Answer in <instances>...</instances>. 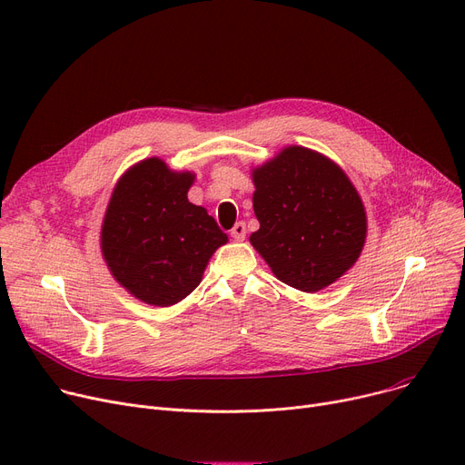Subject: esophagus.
Returning a JSON list of instances; mask_svg holds the SVG:
<instances>
[{
  "label": "esophagus",
  "mask_w": 465,
  "mask_h": 465,
  "mask_svg": "<svg viewBox=\"0 0 465 465\" xmlns=\"http://www.w3.org/2000/svg\"><path fill=\"white\" fill-rule=\"evenodd\" d=\"M232 237L235 239V241H242L245 239V235H247V226H245V223H235V226L232 228Z\"/></svg>",
  "instance_id": "esophagus-1"
}]
</instances>
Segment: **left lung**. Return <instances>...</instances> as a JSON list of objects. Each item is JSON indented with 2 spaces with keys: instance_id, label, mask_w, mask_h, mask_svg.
Masks as SVG:
<instances>
[{
  "instance_id": "left-lung-1",
  "label": "left lung",
  "mask_w": 465,
  "mask_h": 465,
  "mask_svg": "<svg viewBox=\"0 0 465 465\" xmlns=\"http://www.w3.org/2000/svg\"><path fill=\"white\" fill-rule=\"evenodd\" d=\"M252 247L275 277L302 292H319L358 260L368 220L343 169L326 156L288 146L254 169Z\"/></svg>"
}]
</instances>
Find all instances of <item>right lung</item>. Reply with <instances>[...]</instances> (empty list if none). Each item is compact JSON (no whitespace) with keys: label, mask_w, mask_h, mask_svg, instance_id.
<instances>
[{"label":"right lung","mask_w":465,"mask_h":465,"mask_svg":"<svg viewBox=\"0 0 465 465\" xmlns=\"http://www.w3.org/2000/svg\"><path fill=\"white\" fill-rule=\"evenodd\" d=\"M193 175L158 158L143 160L111 195L102 251L114 279L144 303L169 307L200 284L228 235L203 207L188 202Z\"/></svg>","instance_id":"1"}]
</instances>
